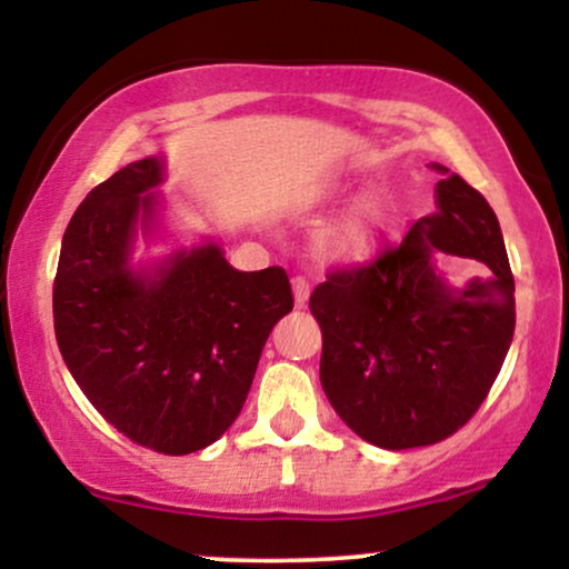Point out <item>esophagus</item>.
<instances>
[{
	"label": "esophagus",
	"mask_w": 569,
	"mask_h": 569,
	"mask_svg": "<svg viewBox=\"0 0 569 569\" xmlns=\"http://www.w3.org/2000/svg\"><path fill=\"white\" fill-rule=\"evenodd\" d=\"M291 286H293V302H297V307H305L307 299H310V280L305 276H297L291 280Z\"/></svg>",
	"instance_id": "obj_1"
}]
</instances>
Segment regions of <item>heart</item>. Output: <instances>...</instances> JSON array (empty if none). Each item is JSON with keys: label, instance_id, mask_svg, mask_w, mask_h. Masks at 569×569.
Segmentation results:
<instances>
[{"label": "heart", "instance_id": "obj_1", "mask_svg": "<svg viewBox=\"0 0 569 569\" xmlns=\"http://www.w3.org/2000/svg\"><path fill=\"white\" fill-rule=\"evenodd\" d=\"M377 234V213L371 206H358L335 224H329L318 238V251L329 262H356L369 253Z\"/></svg>", "mask_w": 569, "mask_h": 569}]
</instances>
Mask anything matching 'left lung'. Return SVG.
Here are the masks:
<instances>
[{"label":"left lung","instance_id":"left-lung-1","mask_svg":"<svg viewBox=\"0 0 569 569\" xmlns=\"http://www.w3.org/2000/svg\"><path fill=\"white\" fill-rule=\"evenodd\" d=\"M443 173L433 217L361 267L331 270L310 310L323 331L321 385L363 441L411 449L443 441L485 403L511 348L513 276L498 217L466 179ZM471 261L452 287L432 259Z\"/></svg>","mask_w":569,"mask_h":569}]
</instances>
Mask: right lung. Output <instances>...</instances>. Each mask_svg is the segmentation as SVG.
Wrapping results in <instances>:
<instances>
[{
	"mask_svg": "<svg viewBox=\"0 0 569 569\" xmlns=\"http://www.w3.org/2000/svg\"><path fill=\"white\" fill-rule=\"evenodd\" d=\"M162 176L166 162L143 158L90 189L63 232L53 321L71 377L109 426L189 455L240 415L293 297L283 267L240 272L217 243L133 270L136 227L154 221Z\"/></svg>",
	"mask_w": 569,
	"mask_h": 569,
	"instance_id": "right-lung-1",
	"label": "right lung"
}]
</instances>
